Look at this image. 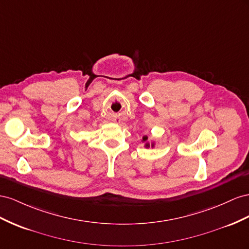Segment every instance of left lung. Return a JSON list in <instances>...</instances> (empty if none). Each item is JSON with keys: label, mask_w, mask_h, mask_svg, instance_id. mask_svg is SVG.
I'll use <instances>...</instances> for the list:
<instances>
[{"label": "left lung", "mask_w": 249, "mask_h": 249, "mask_svg": "<svg viewBox=\"0 0 249 249\" xmlns=\"http://www.w3.org/2000/svg\"><path fill=\"white\" fill-rule=\"evenodd\" d=\"M147 140H148V138H147L146 136H145V137H143V142H147ZM145 146H146L147 148H148V147H150V145H149V143H146V144H145ZM153 146H154V145H153V144H151V147H153Z\"/></svg>", "instance_id": "left-lung-1"}]
</instances>
